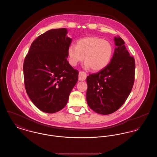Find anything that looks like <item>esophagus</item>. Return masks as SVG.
<instances>
[{
    "label": "esophagus",
    "mask_w": 157,
    "mask_h": 157,
    "mask_svg": "<svg viewBox=\"0 0 157 157\" xmlns=\"http://www.w3.org/2000/svg\"><path fill=\"white\" fill-rule=\"evenodd\" d=\"M86 78V73L83 72L82 71L79 72V81H85Z\"/></svg>",
    "instance_id": "obj_1"
}]
</instances>
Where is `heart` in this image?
I'll list each match as a JSON object with an SVG mask.
<instances>
[{"instance_id": "heart-1", "label": "heart", "mask_w": 157, "mask_h": 157, "mask_svg": "<svg viewBox=\"0 0 157 157\" xmlns=\"http://www.w3.org/2000/svg\"><path fill=\"white\" fill-rule=\"evenodd\" d=\"M113 49L107 40L97 37H86L79 40L75 45L67 48L68 61L75 67L83 60L85 67L94 71H99L106 67L112 59Z\"/></svg>"}]
</instances>
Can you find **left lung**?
<instances>
[{"mask_svg": "<svg viewBox=\"0 0 157 157\" xmlns=\"http://www.w3.org/2000/svg\"><path fill=\"white\" fill-rule=\"evenodd\" d=\"M116 48L111 62L97 74L86 78V101L90 108L99 114L108 115L124 104L132 89L135 63L124 40L114 37Z\"/></svg>", "mask_w": 157, "mask_h": 157, "instance_id": "8db88e82", "label": "left lung"}]
</instances>
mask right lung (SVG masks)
<instances>
[{"instance_id":"obj_1","label":"right lung","mask_w":157,"mask_h":157,"mask_svg":"<svg viewBox=\"0 0 157 157\" xmlns=\"http://www.w3.org/2000/svg\"><path fill=\"white\" fill-rule=\"evenodd\" d=\"M66 28L40 35L32 42L23 63L25 86L38 109L52 113L63 109L78 80V71L67 60L72 39Z\"/></svg>"}]
</instances>
